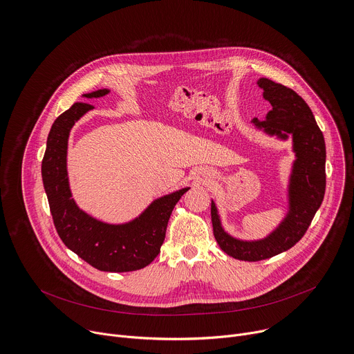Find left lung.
I'll list each match as a JSON object with an SVG mask.
<instances>
[{"label":"left lung","mask_w":354,"mask_h":354,"mask_svg":"<svg viewBox=\"0 0 354 354\" xmlns=\"http://www.w3.org/2000/svg\"><path fill=\"white\" fill-rule=\"evenodd\" d=\"M258 86L263 89V97L272 105V111L265 120L255 118L250 123L281 141L291 137L295 158L287 182V213L265 238L250 241L228 234L212 200V223L217 243L227 255L248 262L279 255L304 236L322 205L326 186L325 140L306 100L292 89L269 78H259Z\"/></svg>","instance_id":"left-lung-1"}]
</instances>
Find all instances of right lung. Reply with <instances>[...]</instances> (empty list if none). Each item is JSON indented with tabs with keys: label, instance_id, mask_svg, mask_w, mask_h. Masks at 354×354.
<instances>
[{
	"label": "right lung",
	"instance_id": "1",
	"mask_svg": "<svg viewBox=\"0 0 354 354\" xmlns=\"http://www.w3.org/2000/svg\"><path fill=\"white\" fill-rule=\"evenodd\" d=\"M109 92L111 89L104 88L82 96L92 99ZM92 109L89 104L77 102L50 129L41 161V179L50 212L64 245L95 269L116 273L138 270L158 257L171 213L190 187L153 200L136 218L122 224L105 223L81 210L70 189L67 149L73 126Z\"/></svg>",
	"mask_w": 354,
	"mask_h": 354
}]
</instances>
